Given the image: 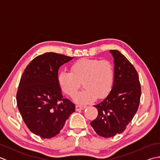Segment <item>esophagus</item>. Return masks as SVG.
<instances>
[{
    "label": "esophagus",
    "instance_id": "34e87169",
    "mask_svg": "<svg viewBox=\"0 0 160 160\" xmlns=\"http://www.w3.org/2000/svg\"><path fill=\"white\" fill-rule=\"evenodd\" d=\"M85 108H86V107H84V106H81V105H76V111L83 110Z\"/></svg>",
    "mask_w": 160,
    "mask_h": 160
}]
</instances>
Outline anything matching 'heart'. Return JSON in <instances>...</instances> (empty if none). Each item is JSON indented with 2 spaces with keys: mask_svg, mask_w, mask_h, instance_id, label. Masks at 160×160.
I'll return each instance as SVG.
<instances>
[{
  "mask_svg": "<svg viewBox=\"0 0 160 160\" xmlns=\"http://www.w3.org/2000/svg\"><path fill=\"white\" fill-rule=\"evenodd\" d=\"M71 72L62 71L58 75V82L64 93L73 97L82 82L84 90L74 97L79 104H88L96 98L101 99L109 93L114 80V69L107 60L82 58L71 67Z\"/></svg>",
  "mask_w": 160,
  "mask_h": 160,
  "instance_id": "1",
  "label": "heart"
}]
</instances>
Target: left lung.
<instances>
[{"mask_svg":"<svg viewBox=\"0 0 160 160\" xmlns=\"http://www.w3.org/2000/svg\"><path fill=\"white\" fill-rule=\"evenodd\" d=\"M114 59V80L111 91L96 105L98 117L91 126L103 138L123 132L138 109L141 87L137 71L118 50H110Z\"/></svg>","mask_w":160,"mask_h":160,"instance_id":"1","label":"left lung"}]
</instances>
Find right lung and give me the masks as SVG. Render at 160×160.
Here are the masks:
<instances>
[{
	"label": "right lung",
	"instance_id": "add662e5",
	"mask_svg": "<svg viewBox=\"0 0 160 160\" xmlns=\"http://www.w3.org/2000/svg\"><path fill=\"white\" fill-rule=\"evenodd\" d=\"M73 58L43 53L31 61L20 78L16 94L20 113L29 130L42 138L58 134L76 110L73 102L62 98L58 76L59 68Z\"/></svg>",
	"mask_w": 160,
	"mask_h": 160
}]
</instances>
